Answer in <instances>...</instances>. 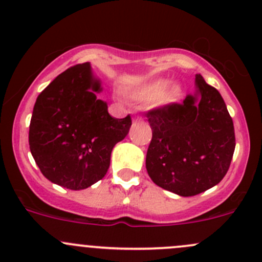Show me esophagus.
<instances>
[{"instance_id": "obj_1", "label": "esophagus", "mask_w": 262, "mask_h": 262, "mask_svg": "<svg viewBox=\"0 0 262 262\" xmlns=\"http://www.w3.org/2000/svg\"><path fill=\"white\" fill-rule=\"evenodd\" d=\"M136 120H137V122H140V123H142V122H144V118L139 117V115H138V117L136 118Z\"/></svg>"}]
</instances>
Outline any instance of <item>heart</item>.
I'll return each instance as SVG.
<instances>
[{
  "label": "heart",
  "mask_w": 262,
  "mask_h": 262,
  "mask_svg": "<svg viewBox=\"0 0 262 262\" xmlns=\"http://www.w3.org/2000/svg\"><path fill=\"white\" fill-rule=\"evenodd\" d=\"M167 85L168 81L164 79L145 82L144 85L134 89L130 93V96L139 103H152L154 100L159 104L174 103L181 98L182 89L178 85H173L166 90Z\"/></svg>",
  "instance_id": "heart-1"
}]
</instances>
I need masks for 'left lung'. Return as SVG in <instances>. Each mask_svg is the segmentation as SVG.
<instances>
[{
    "mask_svg": "<svg viewBox=\"0 0 262 262\" xmlns=\"http://www.w3.org/2000/svg\"><path fill=\"white\" fill-rule=\"evenodd\" d=\"M197 94L145 113L152 140L145 167L157 186L183 197L222 181L235 152L232 118L219 90L196 75ZM200 100L196 101V95Z\"/></svg>",
    "mask_w": 262,
    "mask_h": 262,
    "instance_id": "1",
    "label": "left lung"
}]
</instances>
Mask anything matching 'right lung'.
Returning a JSON list of instances; mask_svg holds the SVG:
<instances>
[{"label": "right lung", "mask_w": 262, "mask_h": 262, "mask_svg": "<svg viewBox=\"0 0 262 262\" xmlns=\"http://www.w3.org/2000/svg\"><path fill=\"white\" fill-rule=\"evenodd\" d=\"M89 62L71 66L37 96L29 144L41 173L65 188L85 189L108 172L110 154L125 138L130 115L110 117Z\"/></svg>", "instance_id": "1"}]
</instances>
